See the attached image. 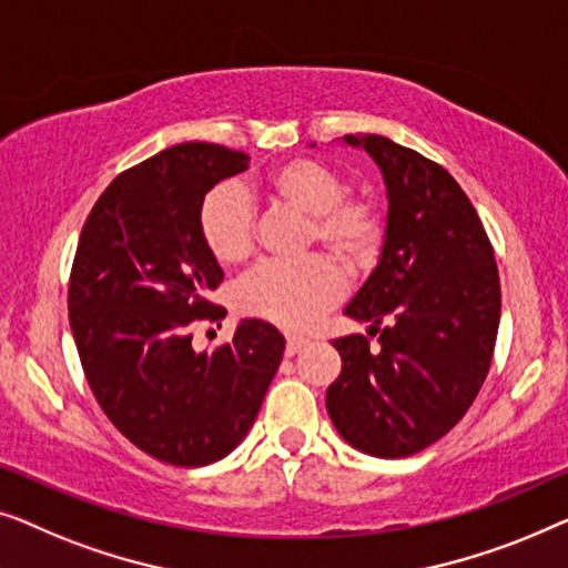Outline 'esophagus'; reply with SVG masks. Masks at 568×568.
Segmentation results:
<instances>
[{
  "mask_svg": "<svg viewBox=\"0 0 568 568\" xmlns=\"http://www.w3.org/2000/svg\"><path fill=\"white\" fill-rule=\"evenodd\" d=\"M308 345V339L306 337H287V345H285V355H295V353H301L303 347Z\"/></svg>",
  "mask_w": 568,
  "mask_h": 568,
  "instance_id": "obj_1",
  "label": "esophagus"
}]
</instances>
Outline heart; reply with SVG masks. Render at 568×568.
Returning a JSON list of instances; mask_svg holds the SVG:
<instances>
[{"instance_id": "heart-1", "label": "heart", "mask_w": 568, "mask_h": 568, "mask_svg": "<svg viewBox=\"0 0 568 568\" xmlns=\"http://www.w3.org/2000/svg\"><path fill=\"white\" fill-rule=\"evenodd\" d=\"M347 182L318 159H287L262 180L270 203L306 215L303 246H324L347 273H367L383 246V215L371 195L345 193ZM205 250L221 265H242L254 250V207L242 190L219 185L197 213ZM342 277L326 257L267 262L236 287V308L283 329H306L339 301Z\"/></svg>"}]
</instances>
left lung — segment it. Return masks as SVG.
<instances>
[{
    "instance_id": "1",
    "label": "left lung",
    "mask_w": 568,
    "mask_h": 568,
    "mask_svg": "<svg viewBox=\"0 0 568 568\" xmlns=\"http://www.w3.org/2000/svg\"><path fill=\"white\" fill-rule=\"evenodd\" d=\"M365 149L386 185L378 265L345 314L378 334L334 339L339 378L326 388L332 425L355 450L406 458L463 419L489 373L501 291L476 207L440 164L386 135L342 139Z\"/></svg>"
}]
</instances>
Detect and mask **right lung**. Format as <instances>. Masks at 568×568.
Listing matches in <instances>:
<instances>
[{"label":"right lung","mask_w":568,"mask_h":568,"mask_svg":"<svg viewBox=\"0 0 568 568\" xmlns=\"http://www.w3.org/2000/svg\"><path fill=\"white\" fill-rule=\"evenodd\" d=\"M244 151L180 143L110 182L79 236L69 324L108 419L151 458L195 468L244 440L283 361L273 324L244 318L234 342L195 353L193 318L223 281L197 213Z\"/></svg>","instance_id":"1"}]
</instances>
